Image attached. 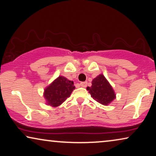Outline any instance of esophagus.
I'll return each mask as SVG.
<instances>
[{
    "instance_id": "esophagus-1",
    "label": "esophagus",
    "mask_w": 156,
    "mask_h": 156,
    "mask_svg": "<svg viewBox=\"0 0 156 156\" xmlns=\"http://www.w3.org/2000/svg\"><path fill=\"white\" fill-rule=\"evenodd\" d=\"M87 82H81L80 83V85L81 87H87Z\"/></svg>"
}]
</instances>
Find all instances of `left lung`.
Listing matches in <instances>:
<instances>
[{
    "instance_id": "8db88e82",
    "label": "left lung",
    "mask_w": 156,
    "mask_h": 156,
    "mask_svg": "<svg viewBox=\"0 0 156 156\" xmlns=\"http://www.w3.org/2000/svg\"><path fill=\"white\" fill-rule=\"evenodd\" d=\"M91 97L103 105H108L116 98L113 87L103 74H100L92 81L91 87H87Z\"/></svg>"
}]
</instances>
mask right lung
Listing matches in <instances>:
<instances>
[{
  "label": "right lung",
  "instance_id": "right-lung-1",
  "mask_svg": "<svg viewBox=\"0 0 156 156\" xmlns=\"http://www.w3.org/2000/svg\"><path fill=\"white\" fill-rule=\"evenodd\" d=\"M73 90H75V86L73 81L62 76H58L44 90L46 105L54 107L60 106L71 96Z\"/></svg>",
  "mask_w": 156,
  "mask_h": 156
}]
</instances>
